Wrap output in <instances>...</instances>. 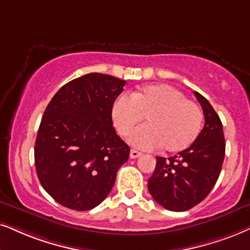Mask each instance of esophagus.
<instances>
[{
  "instance_id": "34e87169",
  "label": "esophagus",
  "mask_w": 250,
  "mask_h": 250,
  "mask_svg": "<svg viewBox=\"0 0 250 250\" xmlns=\"http://www.w3.org/2000/svg\"><path fill=\"white\" fill-rule=\"evenodd\" d=\"M141 156H142V152H138L137 150H131L130 151V158H131V159H136V158H138Z\"/></svg>"
}]
</instances>
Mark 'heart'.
I'll return each instance as SVG.
<instances>
[{
  "label": "heart",
  "mask_w": 250,
  "mask_h": 250,
  "mask_svg": "<svg viewBox=\"0 0 250 250\" xmlns=\"http://www.w3.org/2000/svg\"><path fill=\"white\" fill-rule=\"evenodd\" d=\"M144 117L148 125L133 133L129 142L140 148L163 146L172 153L190 146L203 123L201 107L167 84L147 85L131 93L130 99L119 97L113 104V121L122 136L130 135Z\"/></svg>",
  "instance_id": "b5f03b06"
}]
</instances>
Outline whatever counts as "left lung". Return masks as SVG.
I'll list each match as a JSON object with an SVG mask.
<instances>
[{"label": "left lung", "instance_id": "1", "mask_svg": "<svg viewBox=\"0 0 250 250\" xmlns=\"http://www.w3.org/2000/svg\"><path fill=\"white\" fill-rule=\"evenodd\" d=\"M194 94L203 108V129L194 143L176 156L157 157L156 168L147 181L153 200L175 212L191 209L210 194L225 157L222 121L202 94Z\"/></svg>", "mask_w": 250, "mask_h": 250}]
</instances>
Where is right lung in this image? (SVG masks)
I'll list each match as a JSON object with an SVG mask.
<instances>
[{
	"instance_id": "1",
	"label": "right lung",
	"mask_w": 250,
	"mask_h": 250,
	"mask_svg": "<svg viewBox=\"0 0 250 250\" xmlns=\"http://www.w3.org/2000/svg\"><path fill=\"white\" fill-rule=\"evenodd\" d=\"M125 81L84 75L60 88L46 107L34 160L43 189L63 207L96 208L107 197L130 148L113 127L112 107Z\"/></svg>"
}]
</instances>
